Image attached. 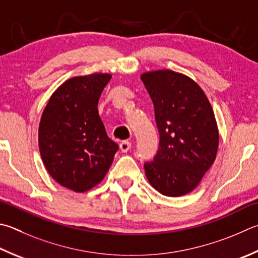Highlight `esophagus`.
<instances>
[{
    "mask_svg": "<svg viewBox=\"0 0 258 258\" xmlns=\"http://www.w3.org/2000/svg\"><path fill=\"white\" fill-rule=\"evenodd\" d=\"M131 147H132V144H131V142H128V141H123L121 142L120 144H119V149H120V151L121 152H127L128 150L131 149Z\"/></svg>",
    "mask_w": 258,
    "mask_h": 258,
    "instance_id": "esophagus-1",
    "label": "esophagus"
}]
</instances>
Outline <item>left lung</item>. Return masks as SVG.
Masks as SVG:
<instances>
[{
    "instance_id": "1",
    "label": "left lung",
    "mask_w": 258,
    "mask_h": 258,
    "mask_svg": "<svg viewBox=\"0 0 258 258\" xmlns=\"http://www.w3.org/2000/svg\"><path fill=\"white\" fill-rule=\"evenodd\" d=\"M153 101L160 148L144 165L145 176L162 195L190 193L217 158L219 130L214 111L193 79L171 70L141 74Z\"/></svg>"
}]
</instances>
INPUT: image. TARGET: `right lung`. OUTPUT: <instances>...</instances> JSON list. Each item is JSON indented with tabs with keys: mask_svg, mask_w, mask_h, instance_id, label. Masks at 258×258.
I'll list each match as a JSON object with an SVG mask.
<instances>
[{
	"mask_svg": "<svg viewBox=\"0 0 258 258\" xmlns=\"http://www.w3.org/2000/svg\"><path fill=\"white\" fill-rule=\"evenodd\" d=\"M110 79L109 73L69 79L53 92L41 114L38 144L46 169L59 185L77 193L104 179L118 150L98 113Z\"/></svg>",
	"mask_w": 258,
	"mask_h": 258,
	"instance_id": "1",
	"label": "right lung"
}]
</instances>
